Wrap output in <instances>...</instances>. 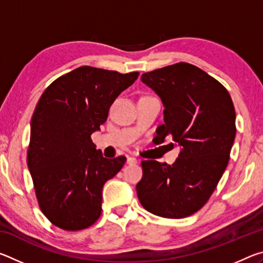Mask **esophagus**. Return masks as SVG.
I'll return each instance as SVG.
<instances>
[{
  "label": "esophagus",
  "instance_id": "esophagus-1",
  "mask_svg": "<svg viewBox=\"0 0 263 263\" xmlns=\"http://www.w3.org/2000/svg\"><path fill=\"white\" fill-rule=\"evenodd\" d=\"M128 164H136L138 162V159L137 158H133V157H128L127 158V161Z\"/></svg>",
  "mask_w": 263,
  "mask_h": 263
}]
</instances>
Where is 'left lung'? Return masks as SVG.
<instances>
[{
	"label": "left lung",
	"mask_w": 263,
	"mask_h": 263,
	"mask_svg": "<svg viewBox=\"0 0 263 263\" xmlns=\"http://www.w3.org/2000/svg\"><path fill=\"white\" fill-rule=\"evenodd\" d=\"M164 106L157 137L181 146L173 164L141 161L138 198L163 218H184L205 204L228 167L235 138V111L226 88L201 68L179 64L141 75Z\"/></svg>",
	"instance_id": "obj_1"
}]
</instances>
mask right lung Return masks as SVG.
<instances>
[{
	"label": "right lung",
	"mask_w": 263,
	"mask_h": 263,
	"mask_svg": "<svg viewBox=\"0 0 263 263\" xmlns=\"http://www.w3.org/2000/svg\"><path fill=\"white\" fill-rule=\"evenodd\" d=\"M138 75L82 66L58 78L39 99L31 119L28 167L39 208L58 228L83 230L100 218L103 185L126 158H103L91 135Z\"/></svg>",
	"instance_id": "add662e5"
}]
</instances>
